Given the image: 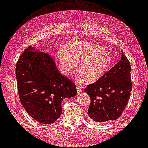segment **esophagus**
I'll return each instance as SVG.
<instances>
[{
	"instance_id": "1",
	"label": "esophagus",
	"mask_w": 148,
	"mask_h": 148,
	"mask_svg": "<svg viewBox=\"0 0 148 148\" xmlns=\"http://www.w3.org/2000/svg\"><path fill=\"white\" fill-rule=\"evenodd\" d=\"M76 87H77V92L78 93H80L82 91V86L80 85H78V84L77 85Z\"/></svg>"
}]
</instances>
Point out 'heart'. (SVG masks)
<instances>
[{
    "instance_id": "obj_1",
    "label": "heart",
    "mask_w": 148,
    "mask_h": 148,
    "mask_svg": "<svg viewBox=\"0 0 148 148\" xmlns=\"http://www.w3.org/2000/svg\"><path fill=\"white\" fill-rule=\"evenodd\" d=\"M58 58L64 75H68L77 63V74L85 84L100 80L109 66L110 55L108 50L100 45L88 42L69 43L64 50L60 49Z\"/></svg>"
}]
</instances>
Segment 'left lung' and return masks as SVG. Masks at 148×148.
<instances>
[{
    "mask_svg": "<svg viewBox=\"0 0 148 148\" xmlns=\"http://www.w3.org/2000/svg\"><path fill=\"white\" fill-rule=\"evenodd\" d=\"M84 90L90 97L88 115L92 119L106 122L119 118L132 90L131 64L123 51L119 62Z\"/></svg>",
    "mask_w": 148,
    "mask_h": 148,
    "instance_id": "left-lung-1",
    "label": "left lung"
}]
</instances>
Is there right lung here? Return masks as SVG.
I'll list each match as a JSON object with an SVG mask.
<instances>
[{
  "instance_id": "obj_1",
  "label": "right lung",
  "mask_w": 148,
  "mask_h": 148,
  "mask_svg": "<svg viewBox=\"0 0 148 148\" xmlns=\"http://www.w3.org/2000/svg\"><path fill=\"white\" fill-rule=\"evenodd\" d=\"M33 49L29 46L17 62L18 93L31 117L40 123L50 124L62 114V100L76 95V85L59 73L49 55Z\"/></svg>"
}]
</instances>
